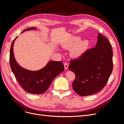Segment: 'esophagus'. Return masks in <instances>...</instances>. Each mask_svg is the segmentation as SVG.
<instances>
[{"label":"esophagus","mask_w":124,"mask_h":124,"mask_svg":"<svg viewBox=\"0 0 124 124\" xmlns=\"http://www.w3.org/2000/svg\"><path fill=\"white\" fill-rule=\"evenodd\" d=\"M63 65H64V67H65V69H67L68 68V63L67 62H65L64 64H63Z\"/></svg>","instance_id":"esophagus-1"}]
</instances>
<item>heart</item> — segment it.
Here are the masks:
<instances>
[{
  "instance_id": "1",
  "label": "heart",
  "mask_w": 124,
  "mask_h": 124,
  "mask_svg": "<svg viewBox=\"0 0 124 124\" xmlns=\"http://www.w3.org/2000/svg\"><path fill=\"white\" fill-rule=\"evenodd\" d=\"M80 38L75 37L72 38L70 42L65 46V47L68 48L75 46L72 48L71 53L76 57H78L83 54L87 49L88 46V41L86 40L80 41Z\"/></svg>"
}]
</instances>
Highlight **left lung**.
Here are the masks:
<instances>
[{
  "instance_id": "left-lung-1",
  "label": "left lung",
  "mask_w": 124,
  "mask_h": 124,
  "mask_svg": "<svg viewBox=\"0 0 124 124\" xmlns=\"http://www.w3.org/2000/svg\"><path fill=\"white\" fill-rule=\"evenodd\" d=\"M111 43L100 33L95 47L86 51L78 59L71 60L70 70L76 75L73 89L81 96L92 95L106 85L113 70Z\"/></svg>"
}]
</instances>
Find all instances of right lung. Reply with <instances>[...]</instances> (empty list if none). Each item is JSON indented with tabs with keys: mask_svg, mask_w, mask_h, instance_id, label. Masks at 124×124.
<instances>
[{
	"mask_svg": "<svg viewBox=\"0 0 124 124\" xmlns=\"http://www.w3.org/2000/svg\"><path fill=\"white\" fill-rule=\"evenodd\" d=\"M31 27L25 31L36 29ZM17 37L12 41L10 52V64L14 76L21 87L25 91L32 94H41L50 87L54 78L64 70L62 62L51 61L44 68L38 71H30L22 68L16 62L13 53V44Z\"/></svg>",
	"mask_w": 124,
	"mask_h": 124,
	"instance_id": "add662e5",
	"label": "right lung"
}]
</instances>
